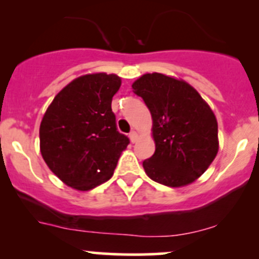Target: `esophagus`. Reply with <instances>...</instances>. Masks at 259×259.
Segmentation results:
<instances>
[{"instance_id":"34e87169","label":"esophagus","mask_w":259,"mask_h":259,"mask_svg":"<svg viewBox=\"0 0 259 259\" xmlns=\"http://www.w3.org/2000/svg\"><path fill=\"white\" fill-rule=\"evenodd\" d=\"M129 138H130V140H132V143H137L138 133L135 132V130H132V132H130V134H129Z\"/></svg>"}]
</instances>
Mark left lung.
I'll return each mask as SVG.
<instances>
[{"mask_svg": "<svg viewBox=\"0 0 259 259\" xmlns=\"http://www.w3.org/2000/svg\"><path fill=\"white\" fill-rule=\"evenodd\" d=\"M153 119L155 153L143 161L145 173L166 187L199 178L218 153L215 115L197 90L183 80L153 72L133 83Z\"/></svg>", "mask_w": 259, "mask_h": 259, "instance_id": "left-lung-1", "label": "left lung"}]
</instances>
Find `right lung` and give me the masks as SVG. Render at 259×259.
<instances>
[{
    "mask_svg": "<svg viewBox=\"0 0 259 259\" xmlns=\"http://www.w3.org/2000/svg\"><path fill=\"white\" fill-rule=\"evenodd\" d=\"M121 79L98 72L72 80L52 100L40 125V150L69 187L90 190L113 177L129 138L116 129L111 100Z\"/></svg>",
    "mask_w": 259,
    "mask_h": 259,
    "instance_id": "1",
    "label": "right lung"
}]
</instances>
